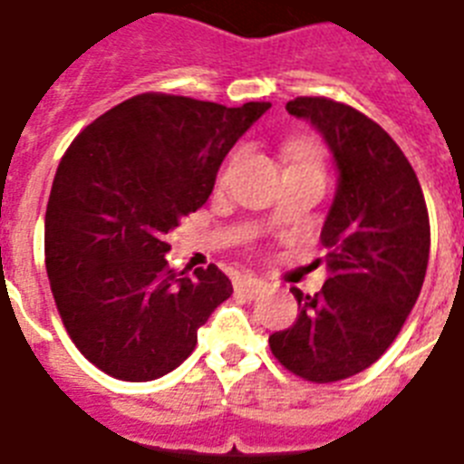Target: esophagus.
I'll return each instance as SVG.
<instances>
[{"instance_id":"34e87169","label":"esophagus","mask_w":464,"mask_h":464,"mask_svg":"<svg viewBox=\"0 0 464 464\" xmlns=\"http://www.w3.org/2000/svg\"><path fill=\"white\" fill-rule=\"evenodd\" d=\"M235 289L239 294H246L248 298H256L258 294H263L267 289V285L258 277H239L235 282Z\"/></svg>"}]
</instances>
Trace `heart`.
<instances>
[{
    "label": "heart",
    "mask_w": 464,
    "mask_h": 464,
    "mask_svg": "<svg viewBox=\"0 0 464 464\" xmlns=\"http://www.w3.org/2000/svg\"><path fill=\"white\" fill-rule=\"evenodd\" d=\"M232 160H235V156L229 159V163H232ZM229 163L225 166V170L229 168ZM294 166H308V168H317V170H320V166H317V159H315V156H310V154H298L296 163H294ZM225 170H223V175H225Z\"/></svg>",
    "instance_id": "1"
}]
</instances>
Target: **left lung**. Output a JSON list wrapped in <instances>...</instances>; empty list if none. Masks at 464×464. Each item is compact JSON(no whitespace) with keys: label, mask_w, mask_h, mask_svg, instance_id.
<instances>
[{"label":"left lung","mask_w":464,"mask_h":464,"mask_svg":"<svg viewBox=\"0 0 464 464\" xmlns=\"http://www.w3.org/2000/svg\"><path fill=\"white\" fill-rule=\"evenodd\" d=\"M286 111L324 137L339 187L320 235L327 282L315 296L292 289L296 323L270 336V351L296 377L329 384L377 362L403 327L430 263V213L411 160L365 113L327 97H296Z\"/></svg>","instance_id":"8db88e82"}]
</instances>
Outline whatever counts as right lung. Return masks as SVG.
<instances>
[{"label": "right lung", "mask_w": 464, "mask_h": 464, "mask_svg": "<svg viewBox=\"0 0 464 464\" xmlns=\"http://www.w3.org/2000/svg\"><path fill=\"white\" fill-rule=\"evenodd\" d=\"M267 109L144 92L72 140L49 194L44 263L68 336L102 372L163 377L229 298L218 266L170 270L166 235L208 201L227 151Z\"/></svg>", "instance_id": "add662e5"}]
</instances>
